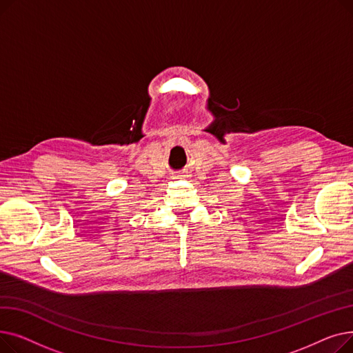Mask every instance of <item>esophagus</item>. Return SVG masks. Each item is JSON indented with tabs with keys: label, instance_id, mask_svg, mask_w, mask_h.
Here are the masks:
<instances>
[{
	"label": "esophagus",
	"instance_id": "esophagus-1",
	"mask_svg": "<svg viewBox=\"0 0 353 353\" xmlns=\"http://www.w3.org/2000/svg\"><path fill=\"white\" fill-rule=\"evenodd\" d=\"M184 177H188L186 174H176L173 179H184Z\"/></svg>",
	"mask_w": 353,
	"mask_h": 353
}]
</instances>
